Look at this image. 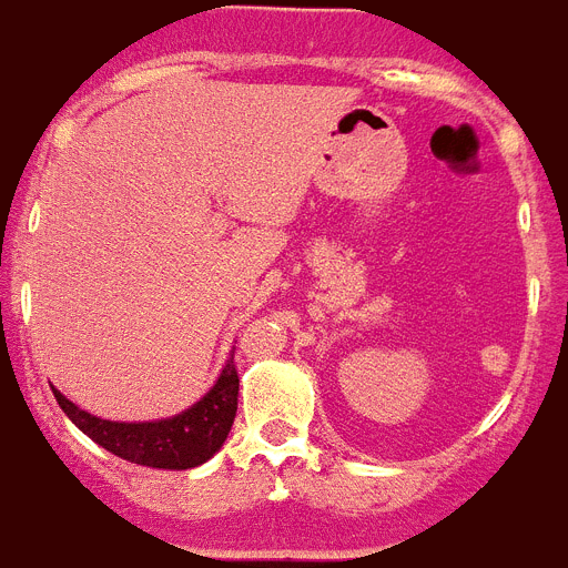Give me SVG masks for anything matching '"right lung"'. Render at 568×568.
<instances>
[{"mask_svg": "<svg viewBox=\"0 0 568 568\" xmlns=\"http://www.w3.org/2000/svg\"><path fill=\"white\" fill-rule=\"evenodd\" d=\"M54 390V388H52ZM54 399L87 437L116 458L154 469L201 467L224 446L239 408V373L233 358L221 367L219 379L186 412L145 423H116L78 408L67 396L54 390Z\"/></svg>", "mask_w": 568, "mask_h": 568, "instance_id": "1", "label": "right lung"}]
</instances>
